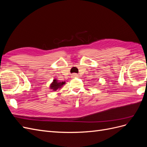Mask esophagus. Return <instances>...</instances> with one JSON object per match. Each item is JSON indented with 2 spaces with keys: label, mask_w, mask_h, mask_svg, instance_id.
Masks as SVG:
<instances>
[{
  "label": "esophagus",
  "mask_w": 147,
  "mask_h": 147,
  "mask_svg": "<svg viewBox=\"0 0 147 147\" xmlns=\"http://www.w3.org/2000/svg\"><path fill=\"white\" fill-rule=\"evenodd\" d=\"M78 76V75L77 74H72V78H75V77H77Z\"/></svg>",
  "instance_id": "obj_1"
}]
</instances>
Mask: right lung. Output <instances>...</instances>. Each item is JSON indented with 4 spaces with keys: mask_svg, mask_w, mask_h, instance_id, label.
Instances as JSON below:
<instances>
[{
    "mask_svg": "<svg viewBox=\"0 0 147 147\" xmlns=\"http://www.w3.org/2000/svg\"><path fill=\"white\" fill-rule=\"evenodd\" d=\"M65 82H58L56 79H54V80L50 84V89L53 91H56L57 89L61 88L65 84Z\"/></svg>",
    "mask_w": 147,
    "mask_h": 147,
    "instance_id": "right-lung-1",
    "label": "right lung"
}]
</instances>
